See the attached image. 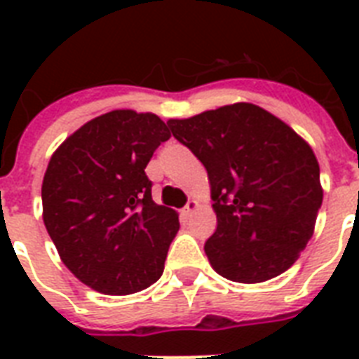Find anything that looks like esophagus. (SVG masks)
Listing matches in <instances>:
<instances>
[{
  "label": "esophagus",
  "mask_w": 359,
  "mask_h": 359,
  "mask_svg": "<svg viewBox=\"0 0 359 359\" xmlns=\"http://www.w3.org/2000/svg\"><path fill=\"white\" fill-rule=\"evenodd\" d=\"M196 207H197L196 201H188V203H186V207L182 208V216H184V218H188V216H190V214L194 212V210H196Z\"/></svg>",
  "instance_id": "obj_1"
}]
</instances>
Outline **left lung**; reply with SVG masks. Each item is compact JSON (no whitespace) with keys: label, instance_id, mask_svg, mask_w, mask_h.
Wrapping results in <instances>:
<instances>
[{"label":"left lung","instance_id":"left-lung-1","mask_svg":"<svg viewBox=\"0 0 359 359\" xmlns=\"http://www.w3.org/2000/svg\"><path fill=\"white\" fill-rule=\"evenodd\" d=\"M175 140L205 165L218 227L205 253L219 276L261 283L294 264L323 205L311 147L255 104L168 121Z\"/></svg>","mask_w":359,"mask_h":359}]
</instances>
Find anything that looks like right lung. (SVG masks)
Returning a JSON list of instances; mask_svg holds the SVG:
<instances>
[{"mask_svg":"<svg viewBox=\"0 0 359 359\" xmlns=\"http://www.w3.org/2000/svg\"><path fill=\"white\" fill-rule=\"evenodd\" d=\"M169 137L156 115L115 109L53 152L42 218L65 266L87 287L132 294L162 276L180 224L173 208L152 201L145 168Z\"/></svg>","mask_w":359,"mask_h":359,"instance_id":"obj_1","label":"right lung"}]
</instances>
